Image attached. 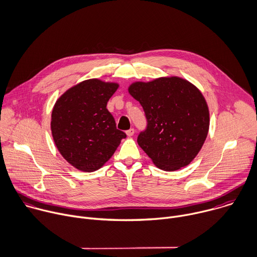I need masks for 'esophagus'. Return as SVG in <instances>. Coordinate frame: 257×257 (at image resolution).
Returning <instances> with one entry per match:
<instances>
[{
  "mask_svg": "<svg viewBox=\"0 0 257 257\" xmlns=\"http://www.w3.org/2000/svg\"><path fill=\"white\" fill-rule=\"evenodd\" d=\"M125 133H126L127 137H132V136H134V134H135V130L132 127V128H130V130H127Z\"/></svg>",
  "mask_w": 257,
  "mask_h": 257,
  "instance_id": "esophagus-1",
  "label": "esophagus"
}]
</instances>
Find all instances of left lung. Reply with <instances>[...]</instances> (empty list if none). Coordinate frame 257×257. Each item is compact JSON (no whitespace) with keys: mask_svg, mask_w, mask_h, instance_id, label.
<instances>
[{"mask_svg":"<svg viewBox=\"0 0 257 257\" xmlns=\"http://www.w3.org/2000/svg\"><path fill=\"white\" fill-rule=\"evenodd\" d=\"M128 93L146 114L147 128L138 144L164 171L187 166L200 151L210 127V112L201 92L179 77L135 82Z\"/></svg>","mask_w":257,"mask_h":257,"instance_id":"obj_1","label":"left lung"}]
</instances>
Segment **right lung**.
Returning a JSON list of instances; mask_svg holds the SVG:
<instances>
[{
	"instance_id": "1",
	"label": "right lung",
	"mask_w": 257,
	"mask_h": 257,
	"mask_svg": "<svg viewBox=\"0 0 257 257\" xmlns=\"http://www.w3.org/2000/svg\"><path fill=\"white\" fill-rule=\"evenodd\" d=\"M118 86L98 79L85 80L56 102L51 135L61 155L78 170L93 172L101 168L126 138L106 108Z\"/></svg>"
}]
</instances>
